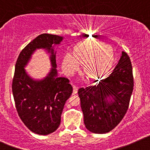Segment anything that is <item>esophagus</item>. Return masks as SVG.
Returning a JSON list of instances; mask_svg holds the SVG:
<instances>
[{
    "label": "esophagus",
    "instance_id": "1",
    "mask_svg": "<svg viewBox=\"0 0 150 150\" xmlns=\"http://www.w3.org/2000/svg\"><path fill=\"white\" fill-rule=\"evenodd\" d=\"M78 87L76 86V85H73V93L76 94L78 93Z\"/></svg>",
    "mask_w": 150,
    "mask_h": 150
}]
</instances>
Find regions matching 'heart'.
I'll use <instances>...</instances> for the list:
<instances>
[{"mask_svg":"<svg viewBox=\"0 0 150 150\" xmlns=\"http://www.w3.org/2000/svg\"><path fill=\"white\" fill-rule=\"evenodd\" d=\"M114 60L111 46L98 42L82 43L75 48L74 55L67 54L63 61V68L68 75H72L81 63H84L83 72L91 79L101 78L108 72Z\"/></svg>","mask_w":150,"mask_h":150,"instance_id":"1","label":"heart"}]
</instances>
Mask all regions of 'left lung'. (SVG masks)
<instances>
[{"instance_id":"8db88e82","label":"left lung","mask_w":150,"mask_h":150,"mask_svg":"<svg viewBox=\"0 0 150 150\" xmlns=\"http://www.w3.org/2000/svg\"><path fill=\"white\" fill-rule=\"evenodd\" d=\"M133 87L132 63L127 53L122 52L108 77L78 90L86 128L95 134L114 129L126 114Z\"/></svg>"}]
</instances>
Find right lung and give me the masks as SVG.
Instances as JSON below:
<instances>
[{
    "mask_svg": "<svg viewBox=\"0 0 150 150\" xmlns=\"http://www.w3.org/2000/svg\"><path fill=\"white\" fill-rule=\"evenodd\" d=\"M63 37L43 33L32 40L20 52L15 67L12 90L16 108L21 121L29 130L40 135L49 134L57 129L66 102L73 89L69 80L57 76L56 52ZM45 49L51 54L52 68L42 80H34L26 74L24 67L36 49Z\"/></svg>",
    "mask_w": 150,
    "mask_h": 150,
    "instance_id": "obj_1",
    "label": "right lung"
}]
</instances>
